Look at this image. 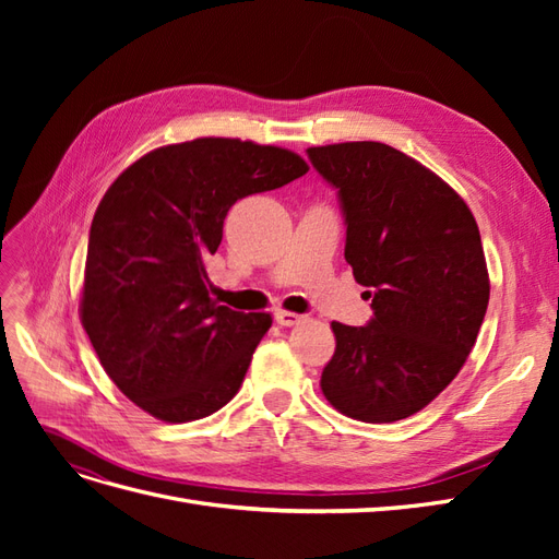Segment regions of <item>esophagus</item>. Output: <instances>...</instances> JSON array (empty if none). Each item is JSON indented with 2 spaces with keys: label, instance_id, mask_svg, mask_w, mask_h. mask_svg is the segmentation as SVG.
I'll list each match as a JSON object with an SVG mask.
<instances>
[{
  "label": "esophagus",
  "instance_id": "1",
  "mask_svg": "<svg viewBox=\"0 0 559 559\" xmlns=\"http://www.w3.org/2000/svg\"><path fill=\"white\" fill-rule=\"evenodd\" d=\"M302 319H306V317H300V314L289 312V310H277L275 312V321H277V324H282V326H296V324H300Z\"/></svg>",
  "mask_w": 559,
  "mask_h": 559
}]
</instances>
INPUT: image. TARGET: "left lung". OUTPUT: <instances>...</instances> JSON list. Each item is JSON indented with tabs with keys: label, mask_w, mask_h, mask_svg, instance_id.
I'll return each instance as SVG.
<instances>
[{
	"label": "left lung",
	"mask_w": 559,
	"mask_h": 559,
	"mask_svg": "<svg viewBox=\"0 0 559 559\" xmlns=\"http://www.w3.org/2000/svg\"><path fill=\"white\" fill-rule=\"evenodd\" d=\"M308 158L337 189L345 261L373 298L366 326L331 324L321 392L352 419H405L443 392L476 345L489 302L478 224L441 177L394 146H310Z\"/></svg>",
	"instance_id": "left-lung-1"
}]
</instances>
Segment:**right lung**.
Segmentation results:
<instances>
[{
	"label": "right lung",
	"instance_id": "1",
	"mask_svg": "<svg viewBox=\"0 0 559 559\" xmlns=\"http://www.w3.org/2000/svg\"><path fill=\"white\" fill-rule=\"evenodd\" d=\"M306 173L289 148L200 138L151 151L109 186L79 314L107 376L142 411L181 425L238 394L273 317L218 306L205 259L235 202Z\"/></svg>",
	"mask_w": 559,
	"mask_h": 559
}]
</instances>
